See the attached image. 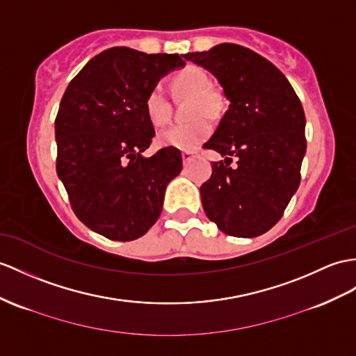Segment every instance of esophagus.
Masks as SVG:
<instances>
[{"label": "esophagus", "mask_w": 356, "mask_h": 356, "mask_svg": "<svg viewBox=\"0 0 356 356\" xmlns=\"http://www.w3.org/2000/svg\"><path fill=\"white\" fill-rule=\"evenodd\" d=\"M197 155V151H184L183 152V160L184 163H190Z\"/></svg>", "instance_id": "obj_1"}]
</instances>
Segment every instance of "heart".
I'll return each mask as SVG.
<instances>
[{
  "mask_svg": "<svg viewBox=\"0 0 356 356\" xmlns=\"http://www.w3.org/2000/svg\"><path fill=\"white\" fill-rule=\"evenodd\" d=\"M172 86L177 92L193 97L190 118L195 120L163 129L159 134V143L166 148L181 151L195 149L211 134L213 124L207 116H218L223 107V99L220 93L211 89L210 75L195 65H187L173 75ZM145 111L154 127H163L169 122L170 104L161 86H154L146 93Z\"/></svg>",
  "mask_w": 356,
  "mask_h": 356,
  "instance_id": "b5f03b06",
  "label": "heart"
}]
</instances>
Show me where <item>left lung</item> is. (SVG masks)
<instances>
[{
  "instance_id": "1",
  "label": "left lung",
  "mask_w": 356,
  "mask_h": 356,
  "mask_svg": "<svg viewBox=\"0 0 356 356\" xmlns=\"http://www.w3.org/2000/svg\"><path fill=\"white\" fill-rule=\"evenodd\" d=\"M186 60L211 72L229 107L204 148L218 151L201 186L207 218L234 237L252 238L281 219L300 183L307 152L305 113L278 67L236 43H220ZM237 156L238 166H229Z\"/></svg>"
}]
</instances>
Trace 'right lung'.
I'll return each instance as SVG.
<instances>
[{"mask_svg":"<svg viewBox=\"0 0 356 356\" xmlns=\"http://www.w3.org/2000/svg\"><path fill=\"white\" fill-rule=\"evenodd\" d=\"M184 65L178 54L116 47L89 60L67 86L56 118L57 175L76 218L104 237L131 241L148 232L183 169L179 149L142 152L155 136L146 93Z\"/></svg>","mask_w":356,"mask_h":356,"instance_id":"add662e5","label":"right lung"}]
</instances>
